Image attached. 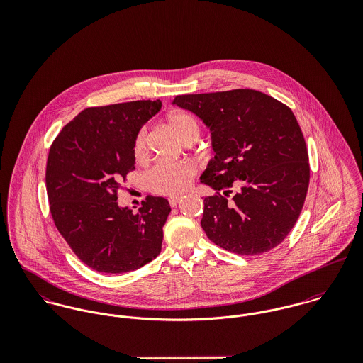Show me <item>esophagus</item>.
<instances>
[{
	"instance_id": "obj_1",
	"label": "esophagus",
	"mask_w": 363,
	"mask_h": 363,
	"mask_svg": "<svg viewBox=\"0 0 363 363\" xmlns=\"http://www.w3.org/2000/svg\"><path fill=\"white\" fill-rule=\"evenodd\" d=\"M179 201H180V197H170V199H169L170 207H176V206L179 204Z\"/></svg>"
}]
</instances>
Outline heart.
Instances as JSON below:
<instances>
[{
	"mask_svg": "<svg viewBox=\"0 0 363 363\" xmlns=\"http://www.w3.org/2000/svg\"><path fill=\"white\" fill-rule=\"evenodd\" d=\"M166 124L177 140L183 144L186 141H196L200 137V123L194 114L183 110L172 111L166 116ZM133 154L135 160L147 157V130L141 128L133 143ZM197 174V166L189 160L179 162H159L154 164L145 182L148 189L159 196H180L191 186Z\"/></svg>",
	"mask_w": 363,
	"mask_h": 363,
	"instance_id": "heart-1",
	"label": "heart"
}]
</instances>
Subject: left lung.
Returning <instances> with one entry per match:
<instances>
[{
  "label": "left lung",
  "mask_w": 363,
  "mask_h": 363,
  "mask_svg": "<svg viewBox=\"0 0 363 363\" xmlns=\"http://www.w3.org/2000/svg\"><path fill=\"white\" fill-rule=\"evenodd\" d=\"M212 131L216 155L201 183V228L216 246L259 256L284 242L305 204L311 166L296 117L286 104L255 89L179 95Z\"/></svg>",
  "instance_id": "left-lung-1"
}]
</instances>
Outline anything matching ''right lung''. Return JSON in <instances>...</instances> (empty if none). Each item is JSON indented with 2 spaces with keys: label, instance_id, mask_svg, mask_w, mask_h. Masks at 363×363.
<instances>
[{
  "label": "right lung",
  "instance_id": "right-lung-1",
  "mask_svg": "<svg viewBox=\"0 0 363 363\" xmlns=\"http://www.w3.org/2000/svg\"><path fill=\"white\" fill-rule=\"evenodd\" d=\"M160 101L94 106L54 138L46 166L52 220L75 256L104 274H121L162 250L166 199L147 196L138 212L120 208L117 193L133 172L134 137Z\"/></svg>",
  "mask_w": 363,
  "mask_h": 363
}]
</instances>
